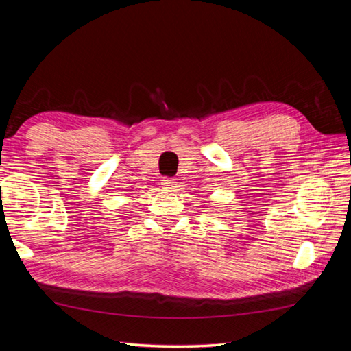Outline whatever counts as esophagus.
<instances>
[{
    "mask_svg": "<svg viewBox=\"0 0 351 351\" xmlns=\"http://www.w3.org/2000/svg\"><path fill=\"white\" fill-rule=\"evenodd\" d=\"M175 184H176L175 178H162L161 180V186H164L165 189H173Z\"/></svg>",
    "mask_w": 351,
    "mask_h": 351,
    "instance_id": "34e87169",
    "label": "esophagus"
}]
</instances>
